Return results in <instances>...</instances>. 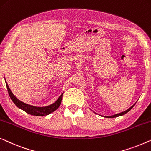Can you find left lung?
<instances>
[{
    "mask_svg": "<svg viewBox=\"0 0 151 151\" xmlns=\"http://www.w3.org/2000/svg\"><path fill=\"white\" fill-rule=\"evenodd\" d=\"M135 104L133 105V106H132V107H130L129 108L127 109V110H125V111H124V112H123L116 114H114V115H112V116H104V117H107V118H116V117L120 116H123V115H124V114H125L126 113H127V112H129V111H130L131 110H132V109L133 108V107H134V106H135Z\"/></svg>",
    "mask_w": 151,
    "mask_h": 151,
    "instance_id": "8db88e82",
    "label": "left lung"
}]
</instances>
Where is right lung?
<instances>
[{
    "label": "right lung",
    "mask_w": 151,
    "mask_h": 151,
    "mask_svg": "<svg viewBox=\"0 0 151 151\" xmlns=\"http://www.w3.org/2000/svg\"><path fill=\"white\" fill-rule=\"evenodd\" d=\"M5 82H6V88H7V91H8V93L9 95V97L11 99H12L13 102L16 104V106L17 107H18V108H20L21 110H24V112L29 114L30 115L37 116H47L57 110L58 107L60 106L63 93L58 98V99L56 100L54 104L50 105V106H45V107H37V106H31V105L25 104V103L21 101L20 100L17 99V98L14 96V94L12 93V92L11 91L7 83L6 82V80H5Z\"/></svg>",
    "instance_id": "right-lung-1"
}]
</instances>
